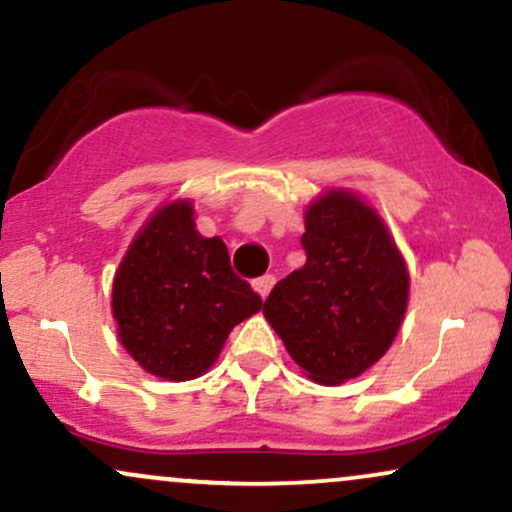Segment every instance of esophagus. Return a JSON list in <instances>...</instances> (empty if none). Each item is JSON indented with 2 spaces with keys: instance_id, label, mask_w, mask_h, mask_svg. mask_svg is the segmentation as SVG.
<instances>
[{
  "instance_id": "obj_1",
  "label": "esophagus",
  "mask_w": 512,
  "mask_h": 512,
  "mask_svg": "<svg viewBox=\"0 0 512 512\" xmlns=\"http://www.w3.org/2000/svg\"><path fill=\"white\" fill-rule=\"evenodd\" d=\"M251 285H254V290L261 294L263 299H266L268 292L273 290V285H275V275H270V273L268 275H261V278H256L254 282H251Z\"/></svg>"
}]
</instances>
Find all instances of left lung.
Wrapping results in <instances>:
<instances>
[{
	"instance_id": "1",
	"label": "left lung",
	"mask_w": 512,
	"mask_h": 512,
	"mask_svg": "<svg viewBox=\"0 0 512 512\" xmlns=\"http://www.w3.org/2000/svg\"><path fill=\"white\" fill-rule=\"evenodd\" d=\"M302 246L306 263L273 287L263 314L311 381L335 386L386 354L410 278L381 218L347 191L311 203Z\"/></svg>"
}]
</instances>
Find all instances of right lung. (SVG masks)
I'll list each match as a JSON object with an SVG mask.
<instances>
[{
    "mask_svg": "<svg viewBox=\"0 0 512 512\" xmlns=\"http://www.w3.org/2000/svg\"><path fill=\"white\" fill-rule=\"evenodd\" d=\"M261 306L232 270L222 239L198 234L189 201L170 203L146 222L112 285L119 340L143 369L167 381L201 376L230 330Z\"/></svg>",
    "mask_w": 512,
    "mask_h": 512,
    "instance_id": "1",
    "label": "right lung"
}]
</instances>
